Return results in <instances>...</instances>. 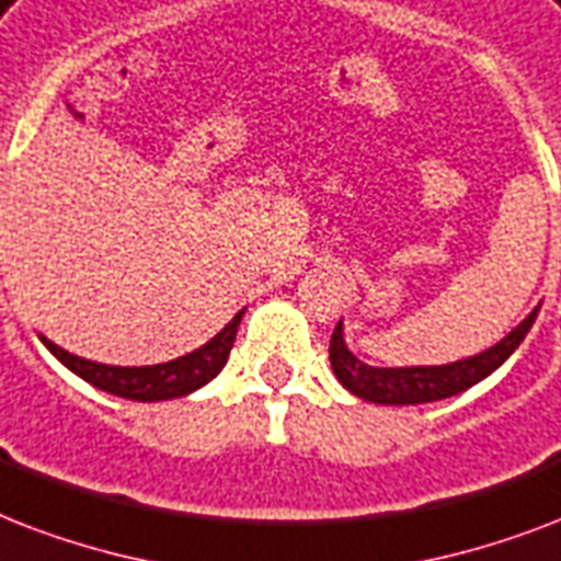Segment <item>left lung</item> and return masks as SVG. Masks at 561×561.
Instances as JSON below:
<instances>
[{"label": "left lung", "mask_w": 561, "mask_h": 561, "mask_svg": "<svg viewBox=\"0 0 561 561\" xmlns=\"http://www.w3.org/2000/svg\"><path fill=\"white\" fill-rule=\"evenodd\" d=\"M538 316V307L529 312L527 319L520 321L518 328L512 330L510 336H503L497 345H492L483 354H474L468 359H457L447 366H410V368H377L366 366L357 359L345 345L342 336V321L333 328L330 336V366L333 375L348 392H354L363 401L371 403H389V407H407V403H430L450 398L471 389L489 377L494 368H501L512 357V351L518 348L524 336L533 328Z\"/></svg>", "instance_id": "1"}]
</instances>
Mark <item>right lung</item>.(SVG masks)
<instances>
[{"label":"right lung","mask_w":561,"mask_h":561,"mask_svg":"<svg viewBox=\"0 0 561 561\" xmlns=\"http://www.w3.org/2000/svg\"><path fill=\"white\" fill-rule=\"evenodd\" d=\"M240 319L242 312H237L207 345L195 348L193 354H184V357L169 359V363H158V366H104V363H93V359L76 357V354L58 348L46 336H41V342L72 375L102 392L119 394L128 401H172V398H184V394L202 389L225 368L233 340H237Z\"/></svg>","instance_id":"right-lung-1"}]
</instances>
